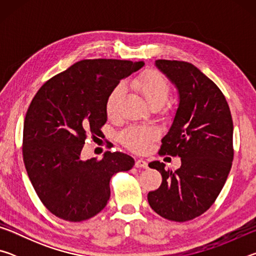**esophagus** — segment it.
Segmentation results:
<instances>
[{"label":"esophagus","mask_w":256,"mask_h":256,"mask_svg":"<svg viewBox=\"0 0 256 256\" xmlns=\"http://www.w3.org/2000/svg\"><path fill=\"white\" fill-rule=\"evenodd\" d=\"M136 168H146L148 167V162L144 159H136Z\"/></svg>","instance_id":"1"}]
</instances>
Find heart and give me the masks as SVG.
I'll list each match as a JSON object with an SVG mask.
<instances>
[{
  "mask_svg": "<svg viewBox=\"0 0 256 256\" xmlns=\"http://www.w3.org/2000/svg\"><path fill=\"white\" fill-rule=\"evenodd\" d=\"M132 86L144 97L151 107L162 106L172 92V86L167 78L159 71L146 70L132 81ZM124 94L122 84L116 86L106 99V114L110 118H115L118 114V104ZM159 136V131L154 126H130L120 133V140L128 149L134 152H146L150 144Z\"/></svg>",
  "mask_w": 256,
  "mask_h": 256,
  "instance_id": "obj_1",
  "label": "heart"
}]
</instances>
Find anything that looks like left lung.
<instances>
[{
    "mask_svg": "<svg viewBox=\"0 0 256 256\" xmlns=\"http://www.w3.org/2000/svg\"><path fill=\"white\" fill-rule=\"evenodd\" d=\"M156 66L176 86L180 105L159 154L180 157L175 172L158 160L149 164L162 177L148 193L156 214L172 222L192 220L209 209L222 192L234 159L232 118L222 90L184 60H157Z\"/></svg>",
    "mask_w": 256,
    "mask_h": 256,
    "instance_id": "left-lung-1",
    "label": "left lung"
}]
</instances>
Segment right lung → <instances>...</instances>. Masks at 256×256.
Masks as SVG:
<instances>
[{
	"label": "right lung",
	"instance_id": "right-lung-1",
	"mask_svg": "<svg viewBox=\"0 0 256 256\" xmlns=\"http://www.w3.org/2000/svg\"><path fill=\"white\" fill-rule=\"evenodd\" d=\"M144 62L82 60L50 78L30 102L24 123L22 156L38 198L58 218L80 222L106 206L112 175L128 172L134 159L106 151L81 159L86 136H102L106 99L123 78Z\"/></svg>",
	"mask_w": 256,
	"mask_h": 256
}]
</instances>
